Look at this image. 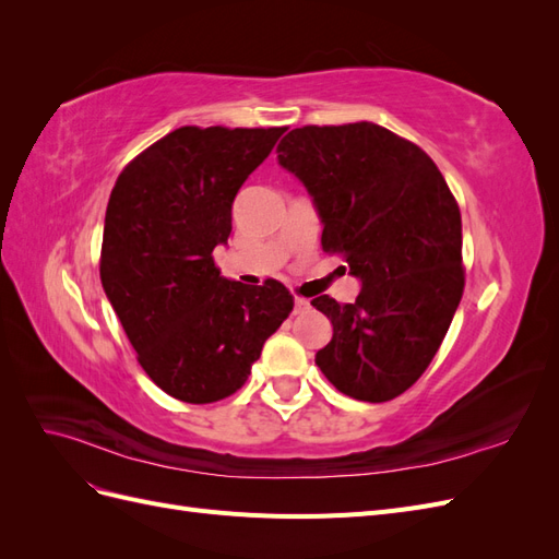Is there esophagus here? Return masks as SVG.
Masks as SVG:
<instances>
[{
  "label": "esophagus",
  "instance_id": "1",
  "mask_svg": "<svg viewBox=\"0 0 559 559\" xmlns=\"http://www.w3.org/2000/svg\"><path fill=\"white\" fill-rule=\"evenodd\" d=\"M294 310H296V314L308 312V310H310V300H308V298H296V300H294Z\"/></svg>",
  "mask_w": 559,
  "mask_h": 559
}]
</instances>
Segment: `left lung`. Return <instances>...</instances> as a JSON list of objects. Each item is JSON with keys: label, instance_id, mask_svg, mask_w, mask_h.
Returning a JSON list of instances; mask_svg holds the SVG:
<instances>
[{"label": "left lung", "instance_id": "obj_1", "mask_svg": "<svg viewBox=\"0 0 559 559\" xmlns=\"http://www.w3.org/2000/svg\"><path fill=\"white\" fill-rule=\"evenodd\" d=\"M277 160L308 189L321 247L361 282L345 306L312 298L333 324L314 361L337 392L392 401L425 373L462 300L456 200L425 151L368 121L296 128Z\"/></svg>", "mask_w": 559, "mask_h": 559}]
</instances>
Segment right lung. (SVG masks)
<instances>
[{"instance_id":"right-lung-1","label":"right lung","mask_w":559,"mask_h":559,"mask_svg":"<svg viewBox=\"0 0 559 559\" xmlns=\"http://www.w3.org/2000/svg\"><path fill=\"white\" fill-rule=\"evenodd\" d=\"M286 128L183 126L118 175L99 277L138 361L165 394L222 401L247 382L263 343L294 310L277 280L222 277L233 200Z\"/></svg>"}]
</instances>
